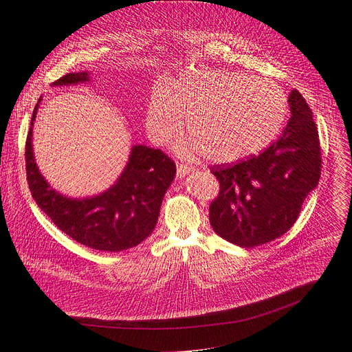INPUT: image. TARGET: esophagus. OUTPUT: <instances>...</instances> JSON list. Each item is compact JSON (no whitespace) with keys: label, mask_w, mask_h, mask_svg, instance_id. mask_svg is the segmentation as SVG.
I'll return each instance as SVG.
<instances>
[{"label":"esophagus","mask_w":352,"mask_h":352,"mask_svg":"<svg viewBox=\"0 0 352 352\" xmlns=\"http://www.w3.org/2000/svg\"><path fill=\"white\" fill-rule=\"evenodd\" d=\"M194 171V168L191 165L187 164H182V162H177V177H186L188 173Z\"/></svg>","instance_id":"esophagus-1"}]
</instances>
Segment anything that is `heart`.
<instances>
[{
    "mask_svg": "<svg viewBox=\"0 0 352 352\" xmlns=\"http://www.w3.org/2000/svg\"><path fill=\"white\" fill-rule=\"evenodd\" d=\"M287 97L271 81L223 69L192 71L173 88L158 84L150 100L146 128L157 144L175 138L186 125L191 138L182 153H204L212 162H235L267 146L287 117Z\"/></svg>",
    "mask_w": 352,
    "mask_h": 352,
    "instance_id": "b5f03b06",
    "label": "heart"
}]
</instances>
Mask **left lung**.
Masks as SVG:
<instances>
[{
	"label": "left lung",
	"mask_w": 352,
	"mask_h": 352,
	"mask_svg": "<svg viewBox=\"0 0 352 352\" xmlns=\"http://www.w3.org/2000/svg\"><path fill=\"white\" fill-rule=\"evenodd\" d=\"M288 102L291 118L278 140L258 155L210 168L219 182L210 223L238 247H258L284 235L320 181L321 146L312 111L297 89Z\"/></svg>",
	"instance_id": "left-lung-1"
}]
</instances>
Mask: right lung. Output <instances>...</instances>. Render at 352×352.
<instances>
[{"instance_id": "obj_1", "label": "right lung", "mask_w": 352, "mask_h": 352, "mask_svg": "<svg viewBox=\"0 0 352 352\" xmlns=\"http://www.w3.org/2000/svg\"><path fill=\"white\" fill-rule=\"evenodd\" d=\"M84 81L87 72H69L52 84ZM36 108L38 104L25 141V170L38 207L64 234L89 248L117 252L144 241L155 228L164 194L175 177V162L161 150L134 145L124 173L109 190L85 199L63 197L48 186L34 162L31 135Z\"/></svg>"}]
</instances>
